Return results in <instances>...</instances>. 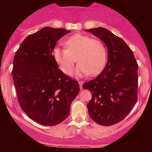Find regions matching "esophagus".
<instances>
[{"label":"esophagus","mask_w":152,"mask_h":152,"mask_svg":"<svg viewBox=\"0 0 152 152\" xmlns=\"http://www.w3.org/2000/svg\"><path fill=\"white\" fill-rule=\"evenodd\" d=\"M78 83H79L80 85V89H82V84H83V82L81 81H78Z\"/></svg>","instance_id":"obj_1"}]
</instances>
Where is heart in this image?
I'll return each mask as SVG.
<instances>
[{
    "label": "heart",
    "instance_id": "obj_1",
    "mask_svg": "<svg viewBox=\"0 0 152 152\" xmlns=\"http://www.w3.org/2000/svg\"><path fill=\"white\" fill-rule=\"evenodd\" d=\"M66 48L56 47L53 56L64 74L71 75L74 71L76 57L78 61L75 76L98 74L104 69L107 60L104 43L99 38L81 34L66 40Z\"/></svg>",
    "mask_w": 152,
    "mask_h": 152
}]
</instances>
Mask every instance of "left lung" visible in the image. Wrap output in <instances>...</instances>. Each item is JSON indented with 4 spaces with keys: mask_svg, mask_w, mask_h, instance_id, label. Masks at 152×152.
<instances>
[{
    "mask_svg": "<svg viewBox=\"0 0 152 152\" xmlns=\"http://www.w3.org/2000/svg\"><path fill=\"white\" fill-rule=\"evenodd\" d=\"M87 31L102 39L108 49L106 67L82 86L92 94L87 109L96 123L111 126L126 118L137 103L138 64L132 50L121 38L104 28Z\"/></svg>",
    "mask_w": 152,
    "mask_h": 152,
    "instance_id": "8db88e82",
    "label": "left lung"
}]
</instances>
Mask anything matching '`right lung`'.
<instances>
[{
    "mask_svg": "<svg viewBox=\"0 0 152 152\" xmlns=\"http://www.w3.org/2000/svg\"><path fill=\"white\" fill-rule=\"evenodd\" d=\"M70 32L43 28L24 39L13 58L12 76L19 105L31 119L44 126L64 121L79 92L78 81L58 69L52 53L57 41Z\"/></svg>",
    "mask_w": 152,
    "mask_h": 152,
    "instance_id": "1",
    "label": "right lung"
}]
</instances>
